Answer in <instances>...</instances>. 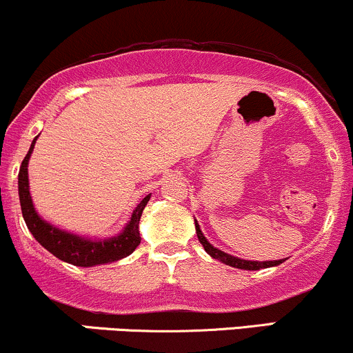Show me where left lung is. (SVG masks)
I'll return each instance as SVG.
<instances>
[{
    "instance_id": "8db88e82",
    "label": "left lung",
    "mask_w": 353,
    "mask_h": 353,
    "mask_svg": "<svg viewBox=\"0 0 353 353\" xmlns=\"http://www.w3.org/2000/svg\"><path fill=\"white\" fill-rule=\"evenodd\" d=\"M196 234H197V239H199V242L202 244V247L205 249V252H208L210 257L217 259V261L224 262L225 265H230V267H236V269H244V270H259V269H267V267H274V265H279L282 264L285 259H282V261H267V262H255V261H242V259H237L234 257V255H229L225 252H222V250L216 249V247H212L208 242V239L202 236L201 229H199V224L196 222Z\"/></svg>"
}]
</instances>
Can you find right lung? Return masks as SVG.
Wrapping results in <instances>:
<instances>
[{"label": "right lung", "mask_w": 353, "mask_h": 353, "mask_svg": "<svg viewBox=\"0 0 353 353\" xmlns=\"http://www.w3.org/2000/svg\"><path fill=\"white\" fill-rule=\"evenodd\" d=\"M36 139L31 144L30 151L23 159L21 168L18 174V189H19V202H21V212L26 222L28 229L31 230L36 241L41 244L44 249L50 250L52 255L68 262V264L79 267H92L98 264H108V262L119 261V259L128 257L132 250L141 244L139 237V219L141 214L148 204L149 197L145 196L143 201L137 204L134 212H132L131 221L125 225L124 232L121 236L106 239V241H89V239L78 237L74 234H68L44 222L41 217L36 214L33 208V201L30 196V185H28V161H30L31 152H33Z\"/></svg>", "instance_id": "obj_1"}]
</instances>
